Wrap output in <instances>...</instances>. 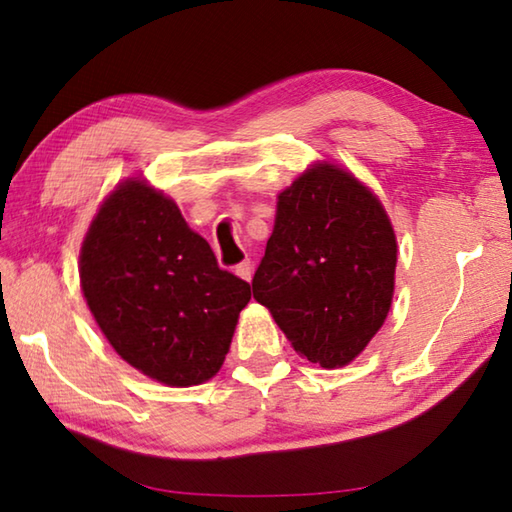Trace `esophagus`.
<instances>
[{"label": "esophagus", "instance_id": "obj_1", "mask_svg": "<svg viewBox=\"0 0 512 512\" xmlns=\"http://www.w3.org/2000/svg\"><path fill=\"white\" fill-rule=\"evenodd\" d=\"M236 274L240 276V279L251 281V274H254V267H251V261H249V258H245V261L236 265Z\"/></svg>", "mask_w": 512, "mask_h": 512}]
</instances>
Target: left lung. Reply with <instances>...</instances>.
I'll return each mask as SVG.
<instances>
[{
	"mask_svg": "<svg viewBox=\"0 0 512 512\" xmlns=\"http://www.w3.org/2000/svg\"><path fill=\"white\" fill-rule=\"evenodd\" d=\"M395 267V231L379 199L354 174L324 163L279 195L251 288L295 351L333 370L381 329Z\"/></svg>",
	"mask_w": 512,
	"mask_h": 512,
	"instance_id": "obj_1",
	"label": "left lung"
}]
</instances>
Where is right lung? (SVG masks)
<instances>
[{
  "label": "right lung",
  "instance_id": "add662e5",
  "mask_svg": "<svg viewBox=\"0 0 512 512\" xmlns=\"http://www.w3.org/2000/svg\"><path fill=\"white\" fill-rule=\"evenodd\" d=\"M81 290L129 365L186 388L213 379L251 288L222 270L177 204L142 181L113 190L81 247Z\"/></svg>",
  "mask_w": 512,
  "mask_h": 512
}]
</instances>
